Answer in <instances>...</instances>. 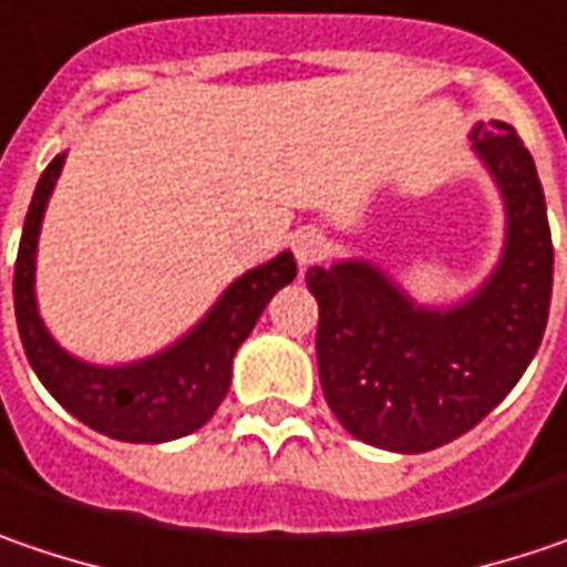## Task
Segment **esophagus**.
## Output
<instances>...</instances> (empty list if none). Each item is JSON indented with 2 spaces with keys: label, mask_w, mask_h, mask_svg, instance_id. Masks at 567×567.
<instances>
[{
  "label": "esophagus",
  "mask_w": 567,
  "mask_h": 567,
  "mask_svg": "<svg viewBox=\"0 0 567 567\" xmlns=\"http://www.w3.org/2000/svg\"><path fill=\"white\" fill-rule=\"evenodd\" d=\"M291 247H295V259L301 266H311V262H317L327 252V240L317 230H298L295 240H291Z\"/></svg>",
  "instance_id": "1"
}]
</instances>
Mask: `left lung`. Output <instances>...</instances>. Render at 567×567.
I'll return each mask as SVG.
<instances>
[{
	"label": "left lung",
	"instance_id": "8db88e82",
	"mask_svg": "<svg viewBox=\"0 0 567 567\" xmlns=\"http://www.w3.org/2000/svg\"><path fill=\"white\" fill-rule=\"evenodd\" d=\"M472 137L507 205V247L482 291L433 311L362 259L305 276L320 308L323 398L379 450L430 452L468 433L519 382L546 333L551 234L536 163L504 121Z\"/></svg>",
	"mask_w": 567,
	"mask_h": 567
}]
</instances>
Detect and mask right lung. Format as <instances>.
I'll use <instances>...</instances> for the list:
<instances>
[{"label":"right lung","instance_id":"add662e5","mask_svg":"<svg viewBox=\"0 0 567 567\" xmlns=\"http://www.w3.org/2000/svg\"><path fill=\"white\" fill-rule=\"evenodd\" d=\"M63 159V153L53 156L51 166L41 173L18 244L16 320L24 355L70 414L112 440L166 443L188 436L215 416L230 388V365L240 343L250 337L269 298L298 272L295 256L279 252L266 266L240 276L205 320L169 350L115 369L80 362L53 343L34 301L38 234Z\"/></svg>","mask_w":567,"mask_h":567}]
</instances>
